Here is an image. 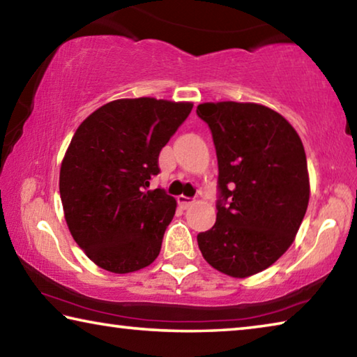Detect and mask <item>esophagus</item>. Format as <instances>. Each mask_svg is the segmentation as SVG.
I'll return each instance as SVG.
<instances>
[{"label":"esophagus","instance_id":"esophagus-1","mask_svg":"<svg viewBox=\"0 0 357 357\" xmlns=\"http://www.w3.org/2000/svg\"><path fill=\"white\" fill-rule=\"evenodd\" d=\"M176 200H178V204H179V206H181V208H183V209H187V208H190V206H192V204H193V203H195V200H193V198H189V197H184V195H179V197L176 198Z\"/></svg>","mask_w":357,"mask_h":357}]
</instances>
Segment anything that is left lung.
Instances as JSON below:
<instances>
[{"mask_svg":"<svg viewBox=\"0 0 357 357\" xmlns=\"http://www.w3.org/2000/svg\"><path fill=\"white\" fill-rule=\"evenodd\" d=\"M213 134L219 165L217 219L197 236L206 261L231 277L274 264L304 219L310 185L293 126L271 108L239 102L197 107Z\"/></svg>","mask_w":357,"mask_h":357,"instance_id":"1","label":"left lung"}]
</instances>
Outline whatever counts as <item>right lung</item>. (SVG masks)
I'll use <instances>...</instances> for the list:
<instances>
[{
	"label": "right lung",
	"mask_w": 357,
	"mask_h": 357,
	"mask_svg": "<svg viewBox=\"0 0 357 357\" xmlns=\"http://www.w3.org/2000/svg\"><path fill=\"white\" fill-rule=\"evenodd\" d=\"M192 107L119 99L78 126L61 164L59 193L72 238L99 268L128 274L159 255L176 200L148 187L160 172L162 148Z\"/></svg>",
	"instance_id": "1"
}]
</instances>
